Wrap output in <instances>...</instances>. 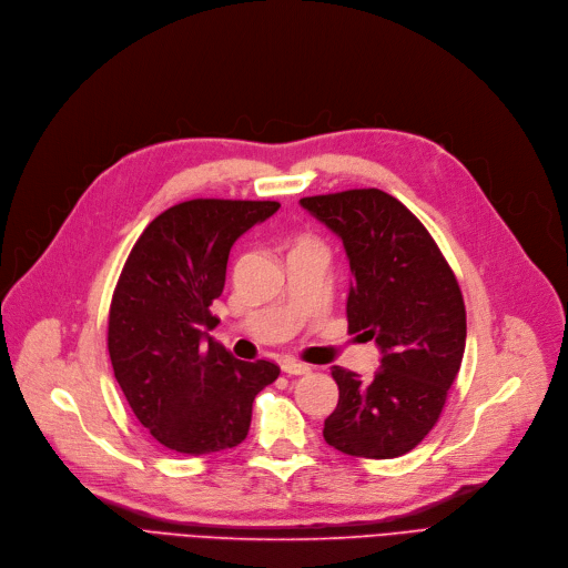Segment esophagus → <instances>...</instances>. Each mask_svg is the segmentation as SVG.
<instances>
[{"instance_id": "esophagus-1", "label": "esophagus", "mask_w": 568, "mask_h": 568, "mask_svg": "<svg viewBox=\"0 0 568 568\" xmlns=\"http://www.w3.org/2000/svg\"><path fill=\"white\" fill-rule=\"evenodd\" d=\"M283 373H287V375H308L311 366L300 364V362H285L283 364Z\"/></svg>"}]
</instances>
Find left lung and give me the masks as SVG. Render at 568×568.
Segmentation results:
<instances>
[{"label": "left lung", "instance_id": "left-lung-1", "mask_svg": "<svg viewBox=\"0 0 568 568\" xmlns=\"http://www.w3.org/2000/svg\"><path fill=\"white\" fill-rule=\"evenodd\" d=\"M349 262V334L375 341L373 379L334 366L338 405L324 439L359 458H398L437 424L460 371L467 322L452 266L405 204L377 189L302 197Z\"/></svg>", "mask_w": 568, "mask_h": 568}]
</instances>
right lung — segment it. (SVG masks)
Listing matches in <instances>:
<instances>
[{"label": "right lung", "mask_w": 568, "mask_h": 568, "mask_svg": "<svg viewBox=\"0 0 568 568\" xmlns=\"http://www.w3.org/2000/svg\"><path fill=\"white\" fill-rule=\"evenodd\" d=\"M278 202L189 200L156 216L119 276L108 322L114 377L138 422L176 454L242 444L253 400L281 368L239 362L212 338L209 306L225 287L234 242Z\"/></svg>", "instance_id": "1"}]
</instances>
